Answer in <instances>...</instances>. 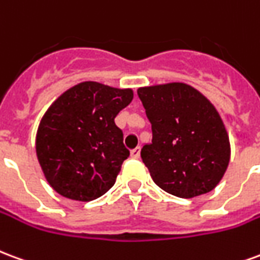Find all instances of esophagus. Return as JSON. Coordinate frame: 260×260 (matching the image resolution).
<instances>
[{"label": "esophagus", "instance_id": "34e87169", "mask_svg": "<svg viewBox=\"0 0 260 260\" xmlns=\"http://www.w3.org/2000/svg\"><path fill=\"white\" fill-rule=\"evenodd\" d=\"M131 156H132L134 158L141 157V147H135V149H132V150H131Z\"/></svg>", "mask_w": 260, "mask_h": 260}]
</instances>
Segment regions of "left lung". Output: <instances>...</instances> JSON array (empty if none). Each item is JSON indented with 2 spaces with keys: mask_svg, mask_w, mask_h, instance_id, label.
<instances>
[{
  "mask_svg": "<svg viewBox=\"0 0 260 260\" xmlns=\"http://www.w3.org/2000/svg\"><path fill=\"white\" fill-rule=\"evenodd\" d=\"M153 139L142 160L161 189L191 199L216 188L230 163L223 119L195 87L173 82L138 89Z\"/></svg>",
  "mask_w": 260,
  "mask_h": 260,
  "instance_id": "obj_1",
  "label": "left lung"
}]
</instances>
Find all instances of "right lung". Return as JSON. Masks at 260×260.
Listing matches in <instances>:
<instances>
[{
  "mask_svg": "<svg viewBox=\"0 0 260 260\" xmlns=\"http://www.w3.org/2000/svg\"><path fill=\"white\" fill-rule=\"evenodd\" d=\"M132 99V89L87 80L48 107L37 128L36 154L54 191L90 202L115 184L129 150L114 118Z\"/></svg>",
  "mask_w": 260,
  "mask_h": 260,
  "instance_id": "right-lung-1",
  "label": "right lung"
}]
</instances>
